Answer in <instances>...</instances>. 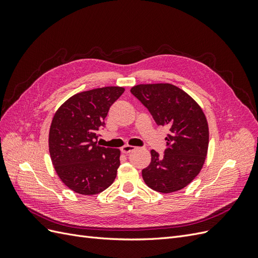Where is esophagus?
Returning a JSON list of instances; mask_svg holds the SVG:
<instances>
[{
	"label": "esophagus",
	"mask_w": 258,
	"mask_h": 258,
	"mask_svg": "<svg viewBox=\"0 0 258 258\" xmlns=\"http://www.w3.org/2000/svg\"><path fill=\"white\" fill-rule=\"evenodd\" d=\"M121 153L123 154H129L131 153L132 151H135V146H131V145H124L121 147Z\"/></svg>",
	"instance_id": "34e87169"
}]
</instances>
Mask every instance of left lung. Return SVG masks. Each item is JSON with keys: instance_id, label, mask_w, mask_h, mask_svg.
Returning <instances> with one entry per match:
<instances>
[{"instance_id": "8db88e82", "label": "left lung", "mask_w": 258, "mask_h": 258, "mask_svg": "<svg viewBox=\"0 0 258 258\" xmlns=\"http://www.w3.org/2000/svg\"><path fill=\"white\" fill-rule=\"evenodd\" d=\"M131 93L158 126L169 128L163 155L153 150L150 166L142 170L145 184L163 194L184 188L200 172L208 152L209 128L201 107L171 84L138 85Z\"/></svg>"}]
</instances>
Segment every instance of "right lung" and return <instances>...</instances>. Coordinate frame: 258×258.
Instances as JSON below:
<instances>
[{"instance_id": "add662e5", "label": "right lung", "mask_w": 258, "mask_h": 258, "mask_svg": "<svg viewBox=\"0 0 258 258\" xmlns=\"http://www.w3.org/2000/svg\"><path fill=\"white\" fill-rule=\"evenodd\" d=\"M122 87L80 92L54 114L49 130V153L57 174L70 189L96 195L111 186L120 165V151L100 146L99 130Z\"/></svg>"}]
</instances>
